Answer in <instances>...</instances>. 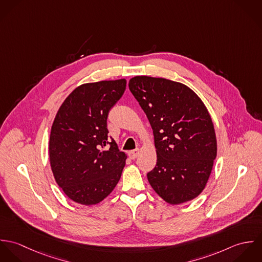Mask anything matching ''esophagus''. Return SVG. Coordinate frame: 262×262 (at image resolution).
<instances>
[{"mask_svg": "<svg viewBox=\"0 0 262 262\" xmlns=\"http://www.w3.org/2000/svg\"><path fill=\"white\" fill-rule=\"evenodd\" d=\"M139 155V149L132 150L129 152V157L131 159H135Z\"/></svg>", "mask_w": 262, "mask_h": 262, "instance_id": "esophagus-1", "label": "esophagus"}]
</instances>
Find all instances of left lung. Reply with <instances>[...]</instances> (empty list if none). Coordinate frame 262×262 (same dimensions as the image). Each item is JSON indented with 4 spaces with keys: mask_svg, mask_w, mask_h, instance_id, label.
<instances>
[{
    "mask_svg": "<svg viewBox=\"0 0 262 262\" xmlns=\"http://www.w3.org/2000/svg\"><path fill=\"white\" fill-rule=\"evenodd\" d=\"M129 89L153 130L157 162L147 173L150 186L171 205L196 198L217 156L215 129L206 106L186 84L162 77L134 76Z\"/></svg>",
    "mask_w": 262,
    "mask_h": 262,
    "instance_id": "left-lung-1",
    "label": "left lung"
}]
</instances>
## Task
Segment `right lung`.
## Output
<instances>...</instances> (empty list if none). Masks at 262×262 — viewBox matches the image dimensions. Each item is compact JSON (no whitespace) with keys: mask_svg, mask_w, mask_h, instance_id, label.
Wrapping results in <instances>:
<instances>
[{"mask_svg":"<svg viewBox=\"0 0 262 262\" xmlns=\"http://www.w3.org/2000/svg\"><path fill=\"white\" fill-rule=\"evenodd\" d=\"M126 90V79L83 83L64 100L49 138V159L55 182L75 203L102 202L117 186L126 154L109 141L107 119ZM107 144L108 150L102 148Z\"/></svg>","mask_w":262,"mask_h":262,"instance_id":"add662e5","label":"right lung"}]
</instances>
